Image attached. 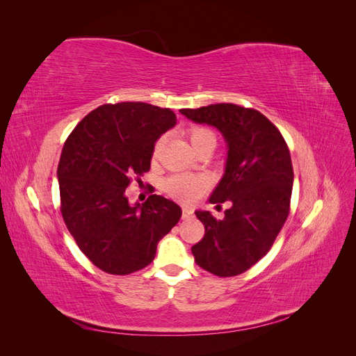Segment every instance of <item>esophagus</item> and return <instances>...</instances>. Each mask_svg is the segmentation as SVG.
<instances>
[{
	"instance_id": "1",
	"label": "esophagus",
	"mask_w": 356,
	"mask_h": 356,
	"mask_svg": "<svg viewBox=\"0 0 356 356\" xmlns=\"http://www.w3.org/2000/svg\"><path fill=\"white\" fill-rule=\"evenodd\" d=\"M193 215V209L191 208H182V218H190Z\"/></svg>"
}]
</instances>
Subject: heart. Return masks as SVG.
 Returning <instances> with one entry per match:
<instances>
[{
  "mask_svg": "<svg viewBox=\"0 0 356 356\" xmlns=\"http://www.w3.org/2000/svg\"><path fill=\"white\" fill-rule=\"evenodd\" d=\"M188 138L193 148H199L202 144L211 139H215L213 134L208 127L195 126L188 131ZM165 136H160L153 147V157H157L163 148ZM165 191L170 197L179 202L191 203L196 202L209 188V178L204 175H190V174H175L165 181Z\"/></svg>",
  "mask_w": 356,
  "mask_h": 356,
  "instance_id": "obj_1",
  "label": "heart"
}]
</instances>
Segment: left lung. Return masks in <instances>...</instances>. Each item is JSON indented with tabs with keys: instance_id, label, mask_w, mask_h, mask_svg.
<instances>
[{
	"instance_id": "obj_1",
	"label": "left lung",
	"mask_w": 356,
	"mask_h": 356,
	"mask_svg": "<svg viewBox=\"0 0 356 356\" xmlns=\"http://www.w3.org/2000/svg\"><path fill=\"white\" fill-rule=\"evenodd\" d=\"M190 120L215 126L227 141L225 174L211 203L232 202L224 218L196 211L204 236L191 246L195 261L221 277L246 272L270 251L289 213L294 172L279 129L254 108L215 104L182 108Z\"/></svg>"
}]
</instances>
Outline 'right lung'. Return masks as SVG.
<instances>
[{
	"instance_id": "add662e5",
	"label": "right lung",
	"mask_w": 356,
	"mask_h": 356,
	"mask_svg": "<svg viewBox=\"0 0 356 356\" xmlns=\"http://www.w3.org/2000/svg\"><path fill=\"white\" fill-rule=\"evenodd\" d=\"M177 124L170 108L145 102L98 106L74 127L58 166L60 213L89 260L110 275H129L154 260L159 241L181 218L172 200L152 195L129 204L126 188L149 170L153 147Z\"/></svg>"
}]
</instances>
